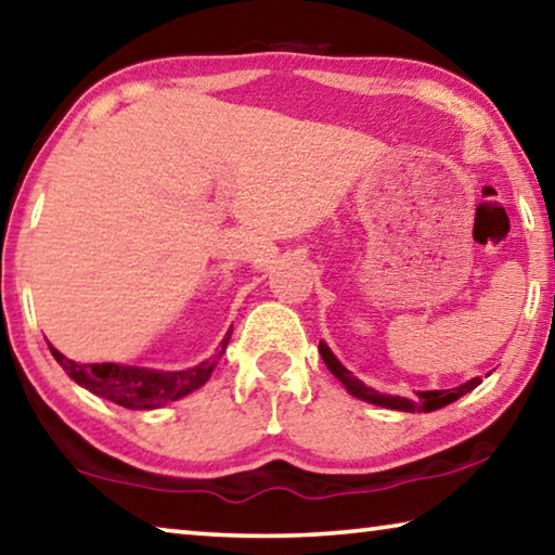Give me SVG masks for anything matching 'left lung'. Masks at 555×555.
<instances>
[{
	"label": "left lung",
	"instance_id": "1",
	"mask_svg": "<svg viewBox=\"0 0 555 555\" xmlns=\"http://www.w3.org/2000/svg\"><path fill=\"white\" fill-rule=\"evenodd\" d=\"M318 352H321L325 367L331 370L337 379L343 382V387L352 393L354 399H362L367 403H374V406H382V409H393V411H406V413H428V411H438L448 406V403L457 401L460 397H465L467 391H473L477 384H480L482 379L480 377H473L465 384H460V387H453V389H430V391H416L413 393L411 399L406 397H391V393H379L374 391L372 387H367V384L360 382L357 377H352V372L345 367V364L337 360V357L333 354L331 347H327L323 340L321 345H318Z\"/></svg>",
	"mask_w": 555,
	"mask_h": 555
}]
</instances>
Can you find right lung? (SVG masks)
Listing matches in <instances>:
<instances>
[{
	"mask_svg": "<svg viewBox=\"0 0 555 555\" xmlns=\"http://www.w3.org/2000/svg\"><path fill=\"white\" fill-rule=\"evenodd\" d=\"M230 335L232 331L224 333L218 354L210 357V360L195 364V367L176 370V372L134 367V364H117V362L80 364L61 354L53 345L49 347L55 357V362H59L65 370V374H68L75 384H80L82 389H88L95 393V397L119 403V406L131 409V411H152V409H162L171 401L183 399L195 389H201L203 384L210 379L212 370L218 367V360L230 343Z\"/></svg>",
	"mask_w": 555,
	"mask_h": 555,
	"instance_id": "obj_1",
	"label": "right lung"
}]
</instances>
